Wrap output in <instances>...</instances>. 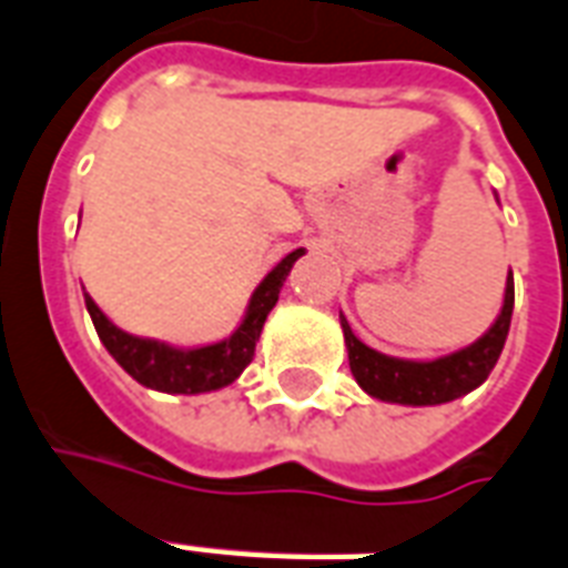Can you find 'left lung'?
Returning <instances> with one entry per match:
<instances>
[{"instance_id":"obj_1","label":"left lung","mask_w":568,"mask_h":568,"mask_svg":"<svg viewBox=\"0 0 568 568\" xmlns=\"http://www.w3.org/2000/svg\"><path fill=\"white\" fill-rule=\"evenodd\" d=\"M513 274L504 288V306L501 315L495 324L486 329L484 336L477 338L475 345L463 347L457 354L439 356L430 363H413V359H395V356L377 354L368 345H363L354 336V329L342 315V329H345L347 359H351V372L356 383L368 392L372 397L388 400V404H406V406H436L448 404L454 397L468 395L489 377V372L498 363L504 351L507 333H510L513 318Z\"/></svg>"}]
</instances>
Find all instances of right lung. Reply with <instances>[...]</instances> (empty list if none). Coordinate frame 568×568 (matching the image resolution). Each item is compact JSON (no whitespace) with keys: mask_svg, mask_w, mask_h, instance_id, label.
<instances>
[{"mask_svg":"<svg viewBox=\"0 0 568 568\" xmlns=\"http://www.w3.org/2000/svg\"><path fill=\"white\" fill-rule=\"evenodd\" d=\"M303 256L301 250H292L271 274L258 283V288L250 297L247 315L241 321V327L223 342L205 347H171L155 338L129 336L120 327H114L97 303L84 294V306L91 312L97 336L105 345L118 365L129 377H135L141 386L155 388V392H168V395H200V392H214V388L230 386L232 379L239 377L256 354V342L265 327L267 312L274 310L280 301V288H283L285 276L292 265Z\"/></svg>","mask_w":568,"mask_h":568,"instance_id":"right-lung-1","label":"right lung"}]
</instances>
